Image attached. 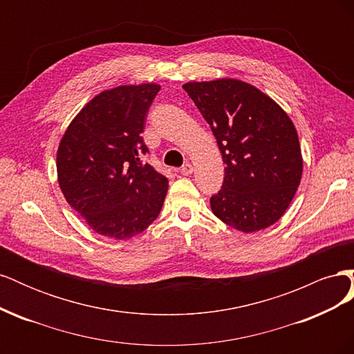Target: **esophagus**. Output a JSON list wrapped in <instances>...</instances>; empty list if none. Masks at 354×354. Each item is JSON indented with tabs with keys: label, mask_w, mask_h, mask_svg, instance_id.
<instances>
[{
	"label": "esophagus",
	"mask_w": 354,
	"mask_h": 354,
	"mask_svg": "<svg viewBox=\"0 0 354 354\" xmlns=\"http://www.w3.org/2000/svg\"><path fill=\"white\" fill-rule=\"evenodd\" d=\"M192 173H194V167H192V164H189V162H186L183 167L180 168L181 176H190Z\"/></svg>",
	"instance_id": "esophagus-1"
}]
</instances>
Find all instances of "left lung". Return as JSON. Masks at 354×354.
Listing matches in <instances>:
<instances>
[{"instance_id": "obj_1", "label": "left lung", "mask_w": 354, "mask_h": 354, "mask_svg": "<svg viewBox=\"0 0 354 354\" xmlns=\"http://www.w3.org/2000/svg\"><path fill=\"white\" fill-rule=\"evenodd\" d=\"M183 88L209 124L226 164L223 186L209 199L212 212L245 233L272 226L303 174L292 121L269 95L238 80L187 82Z\"/></svg>"}]
</instances>
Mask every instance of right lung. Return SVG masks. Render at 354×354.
<instances>
[{
	"instance_id": "obj_1",
	"label": "right lung",
	"mask_w": 354,
	"mask_h": 354,
	"mask_svg": "<svg viewBox=\"0 0 354 354\" xmlns=\"http://www.w3.org/2000/svg\"><path fill=\"white\" fill-rule=\"evenodd\" d=\"M156 84L121 85L84 106L62 137L59 186L69 205L103 236L118 241L142 233L159 216L168 180L142 156Z\"/></svg>"
}]
</instances>
